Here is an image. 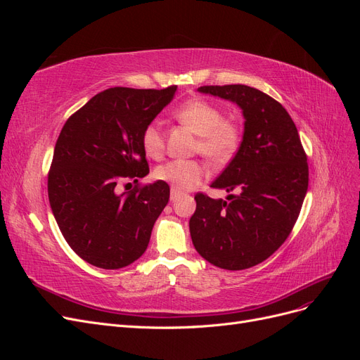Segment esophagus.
<instances>
[{
    "label": "esophagus",
    "instance_id": "34e87169",
    "mask_svg": "<svg viewBox=\"0 0 360 360\" xmlns=\"http://www.w3.org/2000/svg\"><path fill=\"white\" fill-rule=\"evenodd\" d=\"M169 198H171V201H172V202H174V201H177V200L180 198V192H179V191H176V189H171Z\"/></svg>",
    "mask_w": 360,
    "mask_h": 360
}]
</instances>
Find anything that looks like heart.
Segmentation results:
<instances>
[{
	"instance_id": "obj_1",
	"label": "heart",
	"mask_w": 360,
	"mask_h": 360,
	"mask_svg": "<svg viewBox=\"0 0 360 360\" xmlns=\"http://www.w3.org/2000/svg\"><path fill=\"white\" fill-rule=\"evenodd\" d=\"M177 117L181 123L200 135L198 150L210 160L219 162L231 158L240 143V130L237 124L230 120H224L221 108L212 102L202 99L189 101L177 111ZM141 144L148 158H160L165 148L160 122L155 120L146 126ZM205 174V167L198 160H169L155 169L156 180L169 184L179 192L198 186Z\"/></svg>"
}]
</instances>
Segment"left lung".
I'll return each mask as SVG.
<instances>
[{"label": "left lung", "mask_w": 360, "mask_h": 360, "mask_svg": "<svg viewBox=\"0 0 360 360\" xmlns=\"http://www.w3.org/2000/svg\"><path fill=\"white\" fill-rule=\"evenodd\" d=\"M202 94L236 103L243 139L212 188L237 191L226 200L195 195L192 243L216 267L243 270L267 259L287 240L308 191V163L297 127L275 99L252 86L204 85Z\"/></svg>", "instance_id": "1"}]
</instances>
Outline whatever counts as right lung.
<instances>
[{"mask_svg":"<svg viewBox=\"0 0 360 360\" xmlns=\"http://www.w3.org/2000/svg\"><path fill=\"white\" fill-rule=\"evenodd\" d=\"M176 91L177 85L114 86L91 97L63 126L48 176L49 204L61 234L86 263L114 270L146 252L169 186L155 181L123 193L118 186L148 174L141 136Z\"/></svg>","mask_w":360,"mask_h":360,"instance_id":"add662e5","label":"right lung"}]
</instances>
